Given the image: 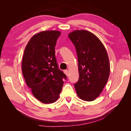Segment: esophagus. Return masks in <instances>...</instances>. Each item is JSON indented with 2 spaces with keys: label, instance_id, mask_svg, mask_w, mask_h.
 I'll list each match as a JSON object with an SVG mask.
<instances>
[{
  "label": "esophagus",
  "instance_id": "1",
  "mask_svg": "<svg viewBox=\"0 0 131 131\" xmlns=\"http://www.w3.org/2000/svg\"><path fill=\"white\" fill-rule=\"evenodd\" d=\"M64 73H65L66 75V76H68L69 75V72L67 70H64Z\"/></svg>",
  "mask_w": 131,
  "mask_h": 131
}]
</instances>
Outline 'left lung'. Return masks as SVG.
Wrapping results in <instances>:
<instances>
[{
	"label": "left lung",
	"mask_w": 131,
	"mask_h": 131,
	"mask_svg": "<svg viewBox=\"0 0 131 131\" xmlns=\"http://www.w3.org/2000/svg\"><path fill=\"white\" fill-rule=\"evenodd\" d=\"M69 37L78 59L79 79L74 84L77 94L82 100L92 101L100 95L109 77L107 52L100 40L87 30H74Z\"/></svg>",
	"instance_id": "8db88e82"
}]
</instances>
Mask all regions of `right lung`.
<instances>
[{"label":"right lung","instance_id":"right-lung-1","mask_svg":"<svg viewBox=\"0 0 131 131\" xmlns=\"http://www.w3.org/2000/svg\"><path fill=\"white\" fill-rule=\"evenodd\" d=\"M61 32L43 31L30 39L24 51L22 72L34 96L44 103H51L59 97L67 77L59 69L55 47Z\"/></svg>","mask_w":131,"mask_h":131}]
</instances>
